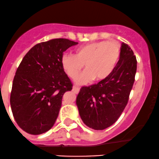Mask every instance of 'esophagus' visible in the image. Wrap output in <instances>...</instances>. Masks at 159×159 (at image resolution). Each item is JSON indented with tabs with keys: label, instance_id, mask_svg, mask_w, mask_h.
<instances>
[{
	"label": "esophagus",
	"instance_id": "obj_1",
	"mask_svg": "<svg viewBox=\"0 0 159 159\" xmlns=\"http://www.w3.org/2000/svg\"><path fill=\"white\" fill-rule=\"evenodd\" d=\"M80 87H78V86H73V92L74 93H79V91H80Z\"/></svg>",
	"mask_w": 159,
	"mask_h": 159
}]
</instances>
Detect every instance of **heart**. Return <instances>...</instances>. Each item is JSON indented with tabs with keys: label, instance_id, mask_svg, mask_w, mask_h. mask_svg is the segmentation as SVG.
<instances>
[{
	"label": "heart",
	"instance_id": "b5f03b06",
	"mask_svg": "<svg viewBox=\"0 0 159 159\" xmlns=\"http://www.w3.org/2000/svg\"><path fill=\"white\" fill-rule=\"evenodd\" d=\"M120 57V46L114 42L97 41L85 44L75 50V54H64L61 64L66 74L75 79L85 66L86 70L76 78L79 84L93 80L99 82L111 75Z\"/></svg>",
	"mask_w": 159,
	"mask_h": 159
}]
</instances>
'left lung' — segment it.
Listing matches in <instances>:
<instances>
[{
    "mask_svg": "<svg viewBox=\"0 0 159 159\" xmlns=\"http://www.w3.org/2000/svg\"><path fill=\"white\" fill-rule=\"evenodd\" d=\"M136 66L134 52L123 42L120 60L111 75L97 84L82 87L76 97V105L87 127L102 130L117 120L129 100Z\"/></svg>",
    "mask_w": 159,
    "mask_h": 159,
    "instance_id": "1",
    "label": "left lung"
}]
</instances>
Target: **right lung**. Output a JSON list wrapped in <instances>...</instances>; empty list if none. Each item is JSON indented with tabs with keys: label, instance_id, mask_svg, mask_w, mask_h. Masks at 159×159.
Wrapping results in <instances>:
<instances>
[{
	"label": "right lung",
	"instance_id": "1",
	"mask_svg": "<svg viewBox=\"0 0 159 159\" xmlns=\"http://www.w3.org/2000/svg\"><path fill=\"white\" fill-rule=\"evenodd\" d=\"M77 44L66 39H52L33 46L22 60L13 78L11 106L16 124L25 132L39 135L54 126L63 95L73 86L61 66V57Z\"/></svg>",
	"mask_w": 159,
	"mask_h": 159
}]
</instances>
